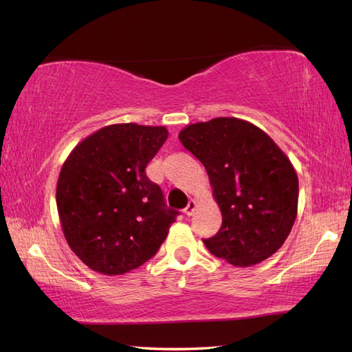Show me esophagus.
Masks as SVG:
<instances>
[{"label": "esophagus", "mask_w": 352, "mask_h": 352, "mask_svg": "<svg viewBox=\"0 0 352 352\" xmlns=\"http://www.w3.org/2000/svg\"><path fill=\"white\" fill-rule=\"evenodd\" d=\"M195 208H197V203H195V201H193V199H190L188 207L184 208V214H186V216H192L193 212H195Z\"/></svg>", "instance_id": "esophagus-1"}]
</instances>
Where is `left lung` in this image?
<instances>
[{"label": "left lung", "instance_id": "left-lung-1", "mask_svg": "<svg viewBox=\"0 0 352 352\" xmlns=\"http://www.w3.org/2000/svg\"><path fill=\"white\" fill-rule=\"evenodd\" d=\"M204 164L222 227L204 245L230 265L271 257L286 241L298 210V175L278 145L251 122L214 118L178 134Z\"/></svg>", "mask_w": 352, "mask_h": 352}]
</instances>
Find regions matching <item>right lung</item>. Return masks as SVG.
<instances>
[{"mask_svg": "<svg viewBox=\"0 0 352 352\" xmlns=\"http://www.w3.org/2000/svg\"><path fill=\"white\" fill-rule=\"evenodd\" d=\"M168 139L164 126L113 124L72 149L58 175L56 201L63 234L94 271L121 275L155 256L177 210L145 174Z\"/></svg>", "mask_w": 352, "mask_h": 352, "instance_id": "obj_1", "label": "right lung"}]
</instances>
